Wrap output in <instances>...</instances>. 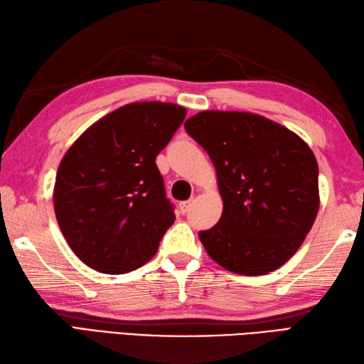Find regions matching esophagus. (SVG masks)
<instances>
[{
	"label": "esophagus",
	"instance_id": "34e87169",
	"mask_svg": "<svg viewBox=\"0 0 364 364\" xmlns=\"http://www.w3.org/2000/svg\"><path fill=\"white\" fill-rule=\"evenodd\" d=\"M191 206H192L191 200H188V202H181V203H180V211H181L183 214H186V213L191 210Z\"/></svg>",
	"mask_w": 364,
	"mask_h": 364
}]
</instances>
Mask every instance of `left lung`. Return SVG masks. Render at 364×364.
I'll return each mask as SVG.
<instances>
[{"label": "left lung", "instance_id": "1", "mask_svg": "<svg viewBox=\"0 0 364 364\" xmlns=\"http://www.w3.org/2000/svg\"><path fill=\"white\" fill-rule=\"evenodd\" d=\"M184 128L210 154L223 200L220 220L198 233L208 255L242 275L283 266L319 211V168L310 146L250 112L203 111Z\"/></svg>", "mask_w": 364, "mask_h": 364}]
</instances>
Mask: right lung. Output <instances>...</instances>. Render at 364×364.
<instances>
[{"instance_id": "add662e5", "label": "right lung", "mask_w": 364, "mask_h": 364, "mask_svg": "<svg viewBox=\"0 0 364 364\" xmlns=\"http://www.w3.org/2000/svg\"><path fill=\"white\" fill-rule=\"evenodd\" d=\"M184 117L178 105L131 103L105 115L68 149L54 184V213L84 264L127 274L154 257L175 222L154 161Z\"/></svg>"}]
</instances>
